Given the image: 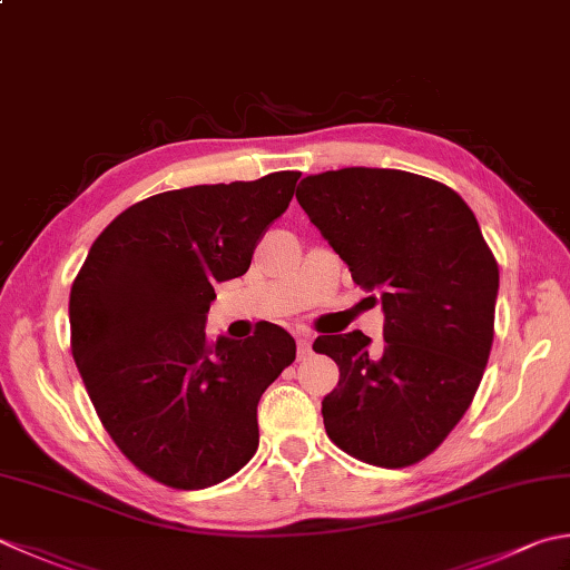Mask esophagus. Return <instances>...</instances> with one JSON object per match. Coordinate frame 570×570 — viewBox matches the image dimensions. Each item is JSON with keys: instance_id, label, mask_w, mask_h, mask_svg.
<instances>
[{"instance_id": "34e87169", "label": "esophagus", "mask_w": 570, "mask_h": 570, "mask_svg": "<svg viewBox=\"0 0 570 570\" xmlns=\"http://www.w3.org/2000/svg\"><path fill=\"white\" fill-rule=\"evenodd\" d=\"M296 343H298V358H306V355L311 353V336H308V333H298Z\"/></svg>"}]
</instances>
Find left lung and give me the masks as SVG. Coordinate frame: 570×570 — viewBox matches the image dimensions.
Masks as SVG:
<instances>
[{
  "instance_id": "left-lung-1",
  "label": "left lung",
  "mask_w": 570,
  "mask_h": 570,
  "mask_svg": "<svg viewBox=\"0 0 570 570\" xmlns=\"http://www.w3.org/2000/svg\"><path fill=\"white\" fill-rule=\"evenodd\" d=\"M298 205L353 282L383 306V345L361 331L318 336L341 377L323 397L328 438L355 460L410 466L470 407L494 341L499 266L464 199L385 167L306 175Z\"/></svg>"
}]
</instances>
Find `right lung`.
Segmentation results:
<instances>
[{"label": "right lung", "instance_id": "add662e5", "mask_svg": "<svg viewBox=\"0 0 570 570\" xmlns=\"http://www.w3.org/2000/svg\"><path fill=\"white\" fill-rule=\"evenodd\" d=\"M301 173L195 185L128 207L94 242L71 286V351L118 450L158 482L205 489L259 448L256 405L296 341L262 323L205 338L215 284L247 274L262 232Z\"/></svg>", "mask_w": 570, "mask_h": 570}]
</instances>
